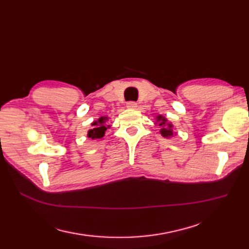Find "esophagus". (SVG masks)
Returning a JSON list of instances; mask_svg holds the SVG:
<instances>
[{"label":"esophagus","mask_w":249,"mask_h":249,"mask_svg":"<svg viewBox=\"0 0 249 249\" xmlns=\"http://www.w3.org/2000/svg\"><path fill=\"white\" fill-rule=\"evenodd\" d=\"M126 107L129 109H136L138 107V105H137V103H135V102H129L126 104Z\"/></svg>","instance_id":"34e87169"}]
</instances>
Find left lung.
<instances>
[{"mask_svg": "<svg viewBox=\"0 0 249 249\" xmlns=\"http://www.w3.org/2000/svg\"><path fill=\"white\" fill-rule=\"evenodd\" d=\"M156 124L159 125L160 129V134L164 138L170 139L172 137L177 136V133L173 130V124L171 122H168V119L163 116V115H158L156 116Z\"/></svg>", "mask_w": 249, "mask_h": 249, "instance_id": "obj_1", "label": "left lung"}]
</instances>
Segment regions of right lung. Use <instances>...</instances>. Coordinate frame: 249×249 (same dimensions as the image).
Masks as SVG:
<instances>
[{
  "label": "right lung",
  "instance_id": "1",
  "mask_svg": "<svg viewBox=\"0 0 249 249\" xmlns=\"http://www.w3.org/2000/svg\"><path fill=\"white\" fill-rule=\"evenodd\" d=\"M108 120V116H101L100 118L94 120L93 123H91L92 129L87 132V137L92 140L103 138L105 136V132L110 127V124H107Z\"/></svg>",
  "mask_w": 249,
  "mask_h": 249
}]
</instances>
